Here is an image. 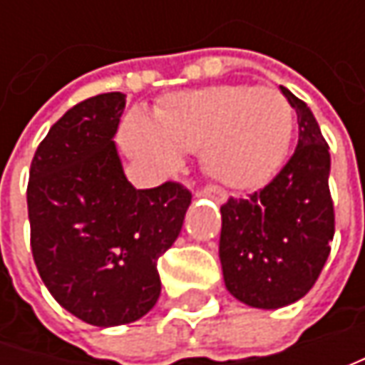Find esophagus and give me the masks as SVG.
Masks as SVG:
<instances>
[{
  "instance_id": "esophagus-1",
  "label": "esophagus",
  "mask_w": 365,
  "mask_h": 365,
  "mask_svg": "<svg viewBox=\"0 0 365 365\" xmlns=\"http://www.w3.org/2000/svg\"><path fill=\"white\" fill-rule=\"evenodd\" d=\"M197 197H211L217 203H225V199H227V195L221 189H217V187H205V189L197 190Z\"/></svg>"
}]
</instances>
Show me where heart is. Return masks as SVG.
Listing matches in <instances>:
<instances>
[{
	"instance_id": "1",
	"label": "heart",
	"mask_w": 365,
	"mask_h": 365,
	"mask_svg": "<svg viewBox=\"0 0 365 365\" xmlns=\"http://www.w3.org/2000/svg\"><path fill=\"white\" fill-rule=\"evenodd\" d=\"M292 128V107L278 89L217 85L166 97L154 123L130 115L123 135L135 156L158 166H173L180 152L201 148L207 175L245 189L264 182L280 166Z\"/></svg>"
}]
</instances>
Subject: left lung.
<instances>
[{
	"instance_id": "1",
	"label": "left lung",
	"mask_w": 365,
	"mask_h": 365,
	"mask_svg": "<svg viewBox=\"0 0 365 365\" xmlns=\"http://www.w3.org/2000/svg\"><path fill=\"white\" fill-rule=\"evenodd\" d=\"M280 91L299 120L294 154L264 189L221 205L225 287L256 309H280L302 299L329 258L335 233L329 146L307 103L287 87Z\"/></svg>"
}]
</instances>
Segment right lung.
<instances>
[{
  "mask_svg": "<svg viewBox=\"0 0 365 365\" xmlns=\"http://www.w3.org/2000/svg\"><path fill=\"white\" fill-rule=\"evenodd\" d=\"M123 93L71 107L36 150L28 180L30 245L56 302L95 327L144 317L160 297L158 258L190 205L180 182L133 189L113 135Z\"/></svg>",
  "mask_w": 365,
  "mask_h": 365,
  "instance_id": "add662e5",
  "label": "right lung"
}]
</instances>
